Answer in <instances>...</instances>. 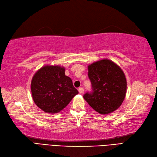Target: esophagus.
<instances>
[{
    "label": "esophagus",
    "instance_id": "obj_1",
    "mask_svg": "<svg viewBox=\"0 0 157 157\" xmlns=\"http://www.w3.org/2000/svg\"><path fill=\"white\" fill-rule=\"evenodd\" d=\"M78 92L81 94H82L83 93H84V89H83L82 87L78 88Z\"/></svg>",
    "mask_w": 157,
    "mask_h": 157
}]
</instances>
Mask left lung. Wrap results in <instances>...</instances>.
Segmentation results:
<instances>
[{
  "instance_id": "obj_1",
  "label": "left lung",
  "mask_w": 157,
  "mask_h": 157,
  "mask_svg": "<svg viewBox=\"0 0 157 157\" xmlns=\"http://www.w3.org/2000/svg\"><path fill=\"white\" fill-rule=\"evenodd\" d=\"M88 71L93 92L85 94V100L100 114L107 115L117 110L126 94L127 81L124 71L106 58L88 65Z\"/></svg>"
}]
</instances>
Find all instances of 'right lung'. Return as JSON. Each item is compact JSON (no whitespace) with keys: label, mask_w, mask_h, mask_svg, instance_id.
<instances>
[{"label":"right lung","mask_w":157,"mask_h":157,"mask_svg":"<svg viewBox=\"0 0 157 157\" xmlns=\"http://www.w3.org/2000/svg\"><path fill=\"white\" fill-rule=\"evenodd\" d=\"M31 91L36 105L48 113H57L71 102L78 90L71 78L65 75V68L59 65H44L35 73Z\"/></svg>","instance_id":"right-lung-1"}]
</instances>
